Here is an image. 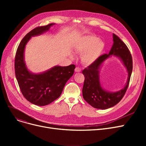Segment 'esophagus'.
I'll return each instance as SVG.
<instances>
[{"label": "esophagus", "instance_id": "34e87169", "mask_svg": "<svg viewBox=\"0 0 146 146\" xmlns=\"http://www.w3.org/2000/svg\"><path fill=\"white\" fill-rule=\"evenodd\" d=\"M75 72H81L80 68H79V67H76V68H75Z\"/></svg>", "mask_w": 146, "mask_h": 146}]
</instances>
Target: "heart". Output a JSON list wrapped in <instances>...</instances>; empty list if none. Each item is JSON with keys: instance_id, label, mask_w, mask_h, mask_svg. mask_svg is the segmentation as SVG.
I'll list each match as a JSON object with an SVG mask.
<instances>
[{"instance_id": "heart-1", "label": "heart", "mask_w": 146, "mask_h": 146, "mask_svg": "<svg viewBox=\"0 0 146 146\" xmlns=\"http://www.w3.org/2000/svg\"><path fill=\"white\" fill-rule=\"evenodd\" d=\"M105 43L98 38L89 35L82 38L76 44V51L82 53L81 60L83 64L89 65L101 56L105 48Z\"/></svg>"}]
</instances>
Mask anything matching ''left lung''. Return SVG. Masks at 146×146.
Masks as SVG:
<instances>
[{"mask_svg":"<svg viewBox=\"0 0 146 146\" xmlns=\"http://www.w3.org/2000/svg\"><path fill=\"white\" fill-rule=\"evenodd\" d=\"M113 44L109 54L99 57L94 63L82 71L85 81L82 89L83 99L92 106L97 109L106 110L117 105L124 97L129 85L133 70V59L127 46L120 38L113 34ZM111 55L120 58L127 68L129 76L126 85L116 93L104 90L99 80L98 70L102 63Z\"/></svg>","mask_w":146,"mask_h":146,"instance_id":"8db88e82","label":"left lung"}]
</instances>
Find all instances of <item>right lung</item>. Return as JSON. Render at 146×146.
<instances>
[{
  "label": "right lung",
  "mask_w": 146,
  "mask_h": 146,
  "mask_svg": "<svg viewBox=\"0 0 146 146\" xmlns=\"http://www.w3.org/2000/svg\"><path fill=\"white\" fill-rule=\"evenodd\" d=\"M54 24L38 27L21 40L15 58V72L21 92L29 102L38 106L50 104L60 97L66 82L73 76L74 64L55 66L41 74L30 73L25 66L24 54L25 45L31 36L47 31Z\"/></svg>",
  "instance_id": "right-lung-1"
}]
</instances>
